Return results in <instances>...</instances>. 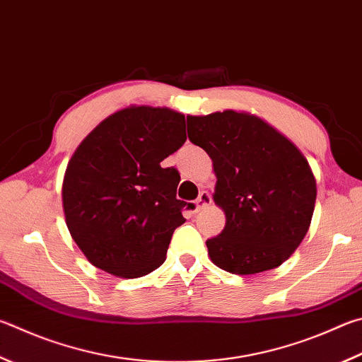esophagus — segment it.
Returning <instances> with one entry per match:
<instances>
[{"mask_svg":"<svg viewBox=\"0 0 362 362\" xmlns=\"http://www.w3.org/2000/svg\"><path fill=\"white\" fill-rule=\"evenodd\" d=\"M196 210H201L204 207H209L210 204H212V196H210L207 192H202L199 194V198L196 199Z\"/></svg>","mask_w":362,"mask_h":362,"instance_id":"obj_1","label":"esophagus"}]
</instances>
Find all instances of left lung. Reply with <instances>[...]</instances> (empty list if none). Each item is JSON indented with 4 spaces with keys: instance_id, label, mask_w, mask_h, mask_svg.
Here are the masks:
<instances>
[{
    "instance_id": "obj_1",
    "label": "left lung",
    "mask_w": 362,
    "mask_h": 362,
    "mask_svg": "<svg viewBox=\"0 0 362 362\" xmlns=\"http://www.w3.org/2000/svg\"><path fill=\"white\" fill-rule=\"evenodd\" d=\"M188 137L212 160L214 201L226 216L206 244L215 266L253 275L279 267L310 228L317 180L300 150L261 117L226 109L188 115Z\"/></svg>"
}]
</instances>
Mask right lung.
<instances>
[{
  "instance_id": "1",
  "label": "right lung",
  "mask_w": 362,
  "mask_h": 362,
  "mask_svg": "<svg viewBox=\"0 0 362 362\" xmlns=\"http://www.w3.org/2000/svg\"><path fill=\"white\" fill-rule=\"evenodd\" d=\"M185 141V115L131 104L78 144L63 177V212L71 238L95 267L137 279L166 261L187 202L175 198L179 173L161 161Z\"/></svg>"
}]
</instances>
